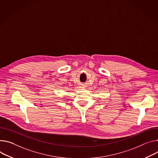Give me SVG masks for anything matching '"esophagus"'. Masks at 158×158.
Wrapping results in <instances>:
<instances>
[{"label": "esophagus", "mask_w": 158, "mask_h": 158, "mask_svg": "<svg viewBox=\"0 0 158 158\" xmlns=\"http://www.w3.org/2000/svg\"><path fill=\"white\" fill-rule=\"evenodd\" d=\"M81 87H82V88H86V85H85V84H81Z\"/></svg>", "instance_id": "34e87169"}]
</instances>
